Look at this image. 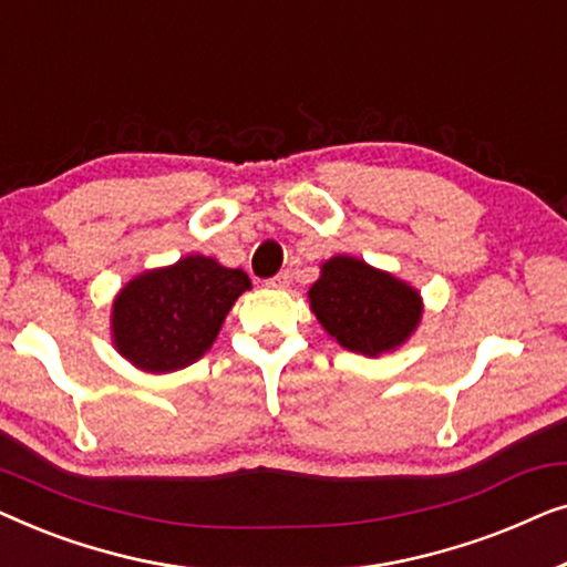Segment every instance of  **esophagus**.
Listing matches in <instances>:
<instances>
[{
	"label": "esophagus",
	"instance_id": "34e87169",
	"mask_svg": "<svg viewBox=\"0 0 567 567\" xmlns=\"http://www.w3.org/2000/svg\"><path fill=\"white\" fill-rule=\"evenodd\" d=\"M289 284H291L289 270H281V274H276V276L268 281L270 289H289Z\"/></svg>",
	"mask_w": 567,
	"mask_h": 567
}]
</instances>
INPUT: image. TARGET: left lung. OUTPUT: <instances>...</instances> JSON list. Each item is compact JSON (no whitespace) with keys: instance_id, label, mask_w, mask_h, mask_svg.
Here are the masks:
<instances>
[{"instance_id":"1","label":"left lung","mask_w":567,"mask_h":567,"mask_svg":"<svg viewBox=\"0 0 567 567\" xmlns=\"http://www.w3.org/2000/svg\"><path fill=\"white\" fill-rule=\"evenodd\" d=\"M309 307L340 346L371 359L405 343L423 315L413 286L351 255L322 262Z\"/></svg>"}]
</instances>
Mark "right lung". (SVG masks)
I'll return each mask as SVG.
<instances>
[{
	"instance_id": "right-lung-1",
	"label": "right lung",
	"mask_w": 567,
	"mask_h": 567,
	"mask_svg": "<svg viewBox=\"0 0 567 567\" xmlns=\"http://www.w3.org/2000/svg\"><path fill=\"white\" fill-rule=\"evenodd\" d=\"M250 278L206 255L136 276L113 301V343L123 359L150 374L198 361L219 336L224 317Z\"/></svg>"
}]
</instances>
